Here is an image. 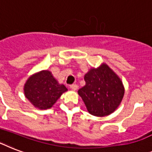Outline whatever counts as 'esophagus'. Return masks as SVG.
Masks as SVG:
<instances>
[{"instance_id":"34e87169","label":"esophagus","mask_w":152,"mask_h":152,"mask_svg":"<svg viewBox=\"0 0 152 152\" xmlns=\"http://www.w3.org/2000/svg\"><path fill=\"white\" fill-rule=\"evenodd\" d=\"M77 88H78V86L76 85V84H72V85H70V88H71L72 90L76 91Z\"/></svg>"}]
</instances>
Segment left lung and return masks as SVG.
Returning a JSON list of instances; mask_svg holds the SVG:
<instances>
[{"instance_id":"1","label":"left lung","mask_w":152,"mask_h":152,"mask_svg":"<svg viewBox=\"0 0 152 152\" xmlns=\"http://www.w3.org/2000/svg\"><path fill=\"white\" fill-rule=\"evenodd\" d=\"M85 85L79 89L88 112L103 117L118 108L125 93L122 82L106 64L92 69L84 76Z\"/></svg>"}]
</instances>
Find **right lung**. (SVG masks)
I'll list each match as a JSON object with an SVG mask.
<instances>
[{"mask_svg":"<svg viewBox=\"0 0 152 152\" xmlns=\"http://www.w3.org/2000/svg\"><path fill=\"white\" fill-rule=\"evenodd\" d=\"M66 91L65 86L57 83L48 70L31 76L24 85L26 98L35 107L41 110L52 107Z\"/></svg>","mask_w":152,"mask_h":152,"instance_id":"right-lung-1","label":"right lung"}]
</instances>
